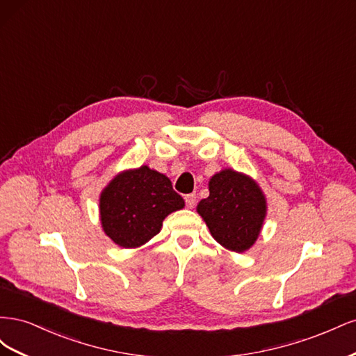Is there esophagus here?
I'll return each mask as SVG.
<instances>
[{
  "label": "esophagus",
  "instance_id": "obj_1",
  "mask_svg": "<svg viewBox=\"0 0 356 356\" xmlns=\"http://www.w3.org/2000/svg\"><path fill=\"white\" fill-rule=\"evenodd\" d=\"M186 204H187V208H193L196 204V195L195 193H191V195H187L186 196Z\"/></svg>",
  "mask_w": 356,
  "mask_h": 356
}]
</instances>
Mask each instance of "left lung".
Segmentation results:
<instances>
[{
	"mask_svg": "<svg viewBox=\"0 0 356 356\" xmlns=\"http://www.w3.org/2000/svg\"><path fill=\"white\" fill-rule=\"evenodd\" d=\"M209 196L197 203V213L212 238L225 250L245 252L257 242L267 215V199L258 182L230 168L209 179Z\"/></svg>",
	"mask_w": 356,
	"mask_h": 356,
	"instance_id": "left-lung-1",
	"label": "left lung"
}]
</instances>
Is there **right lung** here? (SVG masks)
Listing matches in <instances>:
<instances>
[{"mask_svg": "<svg viewBox=\"0 0 356 356\" xmlns=\"http://www.w3.org/2000/svg\"><path fill=\"white\" fill-rule=\"evenodd\" d=\"M186 207L170 179L143 165L117 174L99 196L104 233L118 246L139 248L160 232L169 213Z\"/></svg>", "mask_w": 356, "mask_h": 356, "instance_id": "add662e5", "label": "right lung"}]
</instances>
